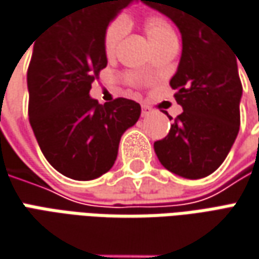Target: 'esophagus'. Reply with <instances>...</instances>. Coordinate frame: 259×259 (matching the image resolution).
I'll return each instance as SVG.
<instances>
[{
  "label": "esophagus",
  "mask_w": 259,
  "mask_h": 259,
  "mask_svg": "<svg viewBox=\"0 0 259 259\" xmlns=\"http://www.w3.org/2000/svg\"><path fill=\"white\" fill-rule=\"evenodd\" d=\"M149 114H152V108L148 107V106H142V116L146 117V116H149Z\"/></svg>",
  "instance_id": "obj_1"
}]
</instances>
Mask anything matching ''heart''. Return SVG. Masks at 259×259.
Segmentation results:
<instances>
[{"mask_svg":"<svg viewBox=\"0 0 259 259\" xmlns=\"http://www.w3.org/2000/svg\"><path fill=\"white\" fill-rule=\"evenodd\" d=\"M145 30L153 48H159L168 41L177 40L171 23L162 16H149L145 20ZM129 31V23L124 17L113 18L104 31V52L107 56H114L123 39Z\"/></svg>","mask_w":259,"mask_h":259,"instance_id":"b5f03b06","label":"heart"}]
</instances>
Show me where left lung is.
<instances>
[{
  "label": "left lung",
  "instance_id": "left-lung-1",
  "mask_svg": "<svg viewBox=\"0 0 259 259\" xmlns=\"http://www.w3.org/2000/svg\"><path fill=\"white\" fill-rule=\"evenodd\" d=\"M141 1L171 18L183 37L180 65L169 81L183 113L175 117L169 133L153 143L155 153L168 171L180 177H207L226 159L239 132L238 56L201 16L196 0Z\"/></svg>",
  "mask_w": 259,
  "mask_h": 259
}]
</instances>
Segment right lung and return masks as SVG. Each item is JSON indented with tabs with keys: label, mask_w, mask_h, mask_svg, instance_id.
Instances as JSON below:
<instances>
[{
	"label": "right lung",
	"mask_w": 259,
	"mask_h": 259,
	"mask_svg": "<svg viewBox=\"0 0 259 259\" xmlns=\"http://www.w3.org/2000/svg\"><path fill=\"white\" fill-rule=\"evenodd\" d=\"M132 1L81 0L34 41L28 120L48 162L68 178L90 181L106 174L121 135L141 116L133 100L118 97L103 106L90 97L91 84L107 66L104 31Z\"/></svg>",
	"instance_id": "add662e5"
}]
</instances>
